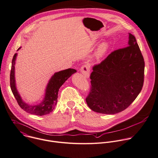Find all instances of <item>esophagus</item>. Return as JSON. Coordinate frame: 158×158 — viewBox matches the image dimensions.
I'll return each mask as SVG.
<instances>
[{
	"label": "esophagus",
	"mask_w": 158,
	"mask_h": 158,
	"mask_svg": "<svg viewBox=\"0 0 158 158\" xmlns=\"http://www.w3.org/2000/svg\"><path fill=\"white\" fill-rule=\"evenodd\" d=\"M81 72L85 77H89L90 75V68L88 65L84 64L81 68Z\"/></svg>",
	"instance_id": "1"
}]
</instances>
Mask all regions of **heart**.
<instances>
[{
    "instance_id": "1",
    "label": "heart",
    "mask_w": 158,
    "mask_h": 158,
    "mask_svg": "<svg viewBox=\"0 0 158 158\" xmlns=\"http://www.w3.org/2000/svg\"><path fill=\"white\" fill-rule=\"evenodd\" d=\"M108 48L109 45L107 43H103L102 44H101L95 53V58L98 60L102 58L105 54H106V52L108 49Z\"/></svg>"
}]
</instances>
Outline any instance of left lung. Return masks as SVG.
Instances as JSON below:
<instances>
[{
  "label": "left lung",
  "instance_id": "left-lung-1",
  "mask_svg": "<svg viewBox=\"0 0 158 158\" xmlns=\"http://www.w3.org/2000/svg\"><path fill=\"white\" fill-rule=\"evenodd\" d=\"M92 69L90 89L85 98L89 107L109 115L128 108L144 82V61L135 37L129 33L128 46L112 52Z\"/></svg>",
  "mask_w": 158,
  "mask_h": 158
}]
</instances>
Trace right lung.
I'll return each instance as SVG.
<instances>
[{"mask_svg":"<svg viewBox=\"0 0 158 158\" xmlns=\"http://www.w3.org/2000/svg\"><path fill=\"white\" fill-rule=\"evenodd\" d=\"M20 47L17 50L20 49ZM17 54L15 53L13 57L12 61V68L10 75V84L12 92L16 98L19 106L25 112L36 115H44L51 112L57 103V98L59 89L65 82V81L74 73L76 72V69L69 68L63 71L55 73L51 77L46 88L45 96L43 100L39 104L34 106H29L25 103L17 89L15 85V64Z\"/></svg>","mask_w":158,"mask_h":158,"instance_id":"obj_1","label":"right lung"}]
</instances>
